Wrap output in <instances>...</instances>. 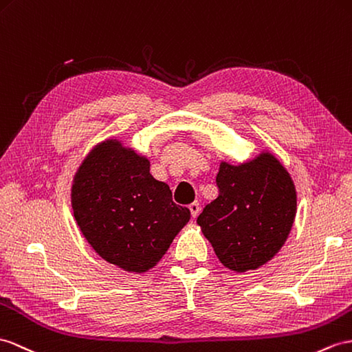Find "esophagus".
Returning <instances> with one entry per match:
<instances>
[{
    "mask_svg": "<svg viewBox=\"0 0 352 352\" xmlns=\"http://www.w3.org/2000/svg\"><path fill=\"white\" fill-rule=\"evenodd\" d=\"M188 209H190V212H191V217H192V218H197V217H199V213H200V204H199V201H194V203H191L190 206H188Z\"/></svg>",
    "mask_w": 352,
    "mask_h": 352,
    "instance_id": "34e87169",
    "label": "esophagus"
}]
</instances>
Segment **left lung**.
I'll use <instances>...</instances> for the list:
<instances>
[{
  "mask_svg": "<svg viewBox=\"0 0 352 352\" xmlns=\"http://www.w3.org/2000/svg\"><path fill=\"white\" fill-rule=\"evenodd\" d=\"M219 194L197 218L219 261L243 273L270 261L293 227L297 192L280 161L263 151L239 166L222 161Z\"/></svg>",
  "mask_w": 352,
  "mask_h": 352,
  "instance_id": "obj_1",
  "label": "left lung"
}]
</instances>
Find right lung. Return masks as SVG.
Masks as SVG:
<instances>
[{"label": "right lung", "instance_id": "obj_1", "mask_svg": "<svg viewBox=\"0 0 352 352\" xmlns=\"http://www.w3.org/2000/svg\"><path fill=\"white\" fill-rule=\"evenodd\" d=\"M149 167L146 157L107 139L92 148L73 179L72 208L82 234L102 260L130 273L157 265L191 218Z\"/></svg>", "mask_w": 352, "mask_h": 352}]
</instances>
